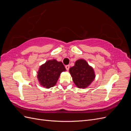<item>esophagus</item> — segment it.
<instances>
[{"label":"esophagus","instance_id":"34e87169","mask_svg":"<svg viewBox=\"0 0 131 131\" xmlns=\"http://www.w3.org/2000/svg\"><path fill=\"white\" fill-rule=\"evenodd\" d=\"M69 68H70V66L69 65H67L66 66V68L67 70H68L69 69Z\"/></svg>","mask_w":131,"mask_h":131}]
</instances>
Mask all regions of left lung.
<instances>
[{
  "mask_svg": "<svg viewBox=\"0 0 131 131\" xmlns=\"http://www.w3.org/2000/svg\"><path fill=\"white\" fill-rule=\"evenodd\" d=\"M69 71L74 83L78 88H87L96 77L93 67L84 59H79L75 62L74 66L70 67Z\"/></svg>",
  "mask_w": 131,
  "mask_h": 131,
  "instance_id": "left-lung-1",
  "label": "left lung"
}]
</instances>
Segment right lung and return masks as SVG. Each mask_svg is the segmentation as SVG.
I'll use <instances>...</instances> for the list:
<instances>
[{
  "label": "right lung",
  "mask_w": 131,
  "mask_h": 131,
  "mask_svg": "<svg viewBox=\"0 0 131 131\" xmlns=\"http://www.w3.org/2000/svg\"><path fill=\"white\" fill-rule=\"evenodd\" d=\"M66 71L62 62L53 59L47 61L39 67L37 78L40 85L46 89L52 88L58 80L61 73Z\"/></svg>",
  "instance_id": "obj_1"
}]
</instances>
